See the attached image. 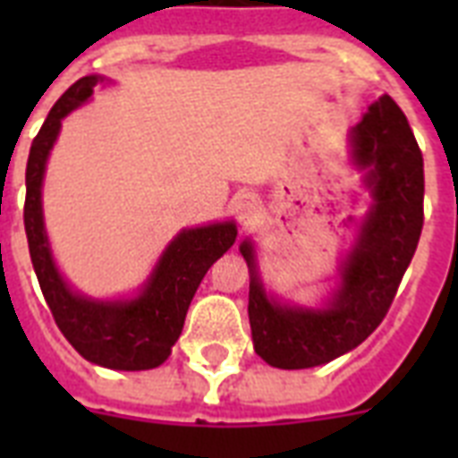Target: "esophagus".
Segmentation results:
<instances>
[{"instance_id": "34e87169", "label": "esophagus", "mask_w": 458, "mask_h": 458, "mask_svg": "<svg viewBox=\"0 0 458 458\" xmlns=\"http://www.w3.org/2000/svg\"><path fill=\"white\" fill-rule=\"evenodd\" d=\"M259 211V197L257 194H251V192H242V194H237V199H235V214L240 221H250L251 216L257 214Z\"/></svg>"}]
</instances>
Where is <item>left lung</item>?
<instances>
[{
	"mask_svg": "<svg viewBox=\"0 0 458 458\" xmlns=\"http://www.w3.org/2000/svg\"><path fill=\"white\" fill-rule=\"evenodd\" d=\"M352 161L363 171L370 207L340 280L320 306L280 301L264 287L251 240L240 244L250 266V326L254 352L268 366L313 369L347 354L390 309L423 228V154L394 99L383 95L349 132Z\"/></svg>",
	"mask_w": 458,
	"mask_h": 458,
	"instance_id": "1",
	"label": "left lung"
}]
</instances>
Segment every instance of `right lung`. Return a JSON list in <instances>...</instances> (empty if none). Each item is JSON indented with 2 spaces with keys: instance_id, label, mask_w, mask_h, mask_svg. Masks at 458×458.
I'll return each mask as SVG.
<instances>
[{
  "instance_id": "obj_1",
  "label": "right lung",
  "mask_w": 458,
  "mask_h": 458,
  "mask_svg": "<svg viewBox=\"0 0 458 458\" xmlns=\"http://www.w3.org/2000/svg\"><path fill=\"white\" fill-rule=\"evenodd\" d=\"M99 82H104L102 75H85L73 82L54 104L38 138L32 140L25 168V235L42 294L75 352L104 369L149 370L171 356L201 278L216 259L235 244L237 225L223 221L180 230L158 257L145 285L131 300H92L68 285L47 240L42 182L61 121L89 102Z\"/></svg>"
}]
</instances>
